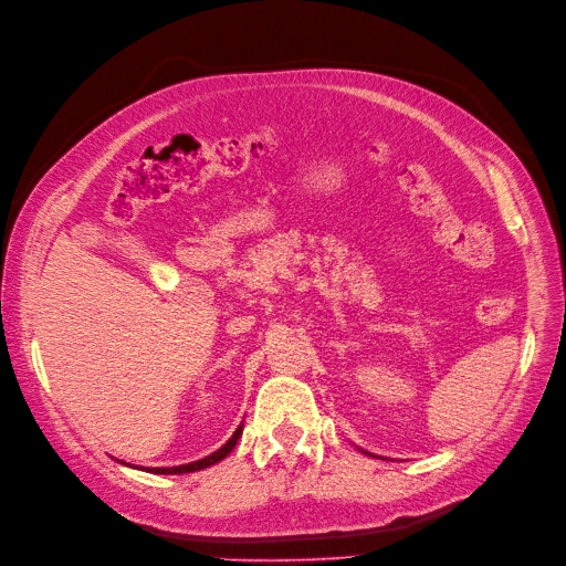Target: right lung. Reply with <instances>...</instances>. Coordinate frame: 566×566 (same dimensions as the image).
Returning <instances> with one entry per match:
<instances>
[{"label": "right lung", "mask_w": 566, "mask_h": 566, "mask_svg": "<svg viewBox=\"0 0 566 566\" xmlns=\"http://www.w3.org/2000/svg\"><path fill=\"white\" fill-rule=\"evenodd\" d=\"M242 436V427H238V431L228 438V443L223 446V448H219L217 452H212L209 457H205V459H198V462H193V464H184V467H170V469H149L151 473H163V475H170V473H191V471H200V469H207V467H212V464H217V462H221V459L226 457V454H230L233 452V448L238 446V438Z\"/></svg>", "instance_id": "1"}]
</instances>
